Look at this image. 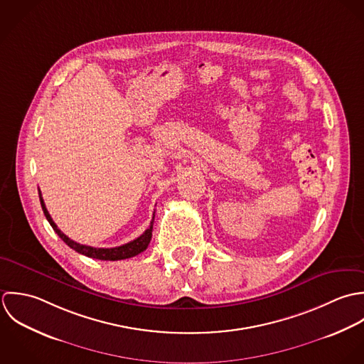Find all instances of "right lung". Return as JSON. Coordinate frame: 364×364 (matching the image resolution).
Wrapping results in <instances>:
<instances>
[{
	"mask_svg": "<svg viewBox=\"0 0 364 364\" xmlns=\"http://www.w3.org/2000/svg\"><path fill=\"white\" fill-rule=\"evenodd\" d=\"M39 198H41V205H42V210H43V214L46 219L49 220L50 226L53 228V230L62 237V240L70 246L73 250L78 252L80 255H84L87 257H91V259H98V260H124V259H129V257H134L139 253H142L144 250L147 249L149 243H150V239H151V230H153V219L150 222V226L146 229L145 232L136 237L135 240L129 242V243H125L122 246H118V247H109V249H105V247H92V246H87V245H80L77 242L72 240L70 237H68L59 228L58 225L53 222V219L50 217V214L48 213L46 210V205L43 203V198H42V194L39 191ZM153 218H154V214H153Z\"/></svg>",
	"mask_w": 364,
	"mask_h": 364,
	"instance_id": "add662e5",
	"label": "right lung"
}]
</instances>
